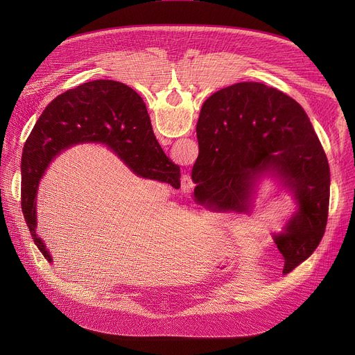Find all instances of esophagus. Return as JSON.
<instances>
[{"instance_id": "34e87169", "label": "esophagus", "mask_w": 355, "mask_h": 355, "mask_svg": "<svg viewBox=\"0 0 355 355\" xmlns=\"http://www.w3.org/2000/svg\"><path fill=\"white\" fill-rule=\"evenodd\" d=\"M189 182H191V180H189Z\"/></svg>"}]
</instances>
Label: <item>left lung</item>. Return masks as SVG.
Instances as JSON below:
<instances>
[{"mask_svg": "<svg viewBox=\"0 0 355 355\" xmlns=\"http://www.w3.org/2000/svg\"><path fill=\"white\" fill-rule=\"evenodd\" d=\"M199 155L191 178L198 202L243 209L260 175L272 173L295 193L297 214L274 241L289 274L323 239L330 168L313 125L295 99L260 83H237L211 95L196 125Z\"/></svg>", "mask_w": 355, "mask_h": 355, "instance_id": "8db88e82", "label": "left lung"}]
</instances>
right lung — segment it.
<instances>
[{
	"label": "right lung",
	"mask_w": 355,
	"mask_h": 355,
	"mask_svg": "<svg viewBox=\"0 0 355 355\" xmlns=\"http://www.w3.org/2000/svg\"><path fill=\"white\" fill-rule=\"evenodd\" d=\"M80 141H103L140 177L180 188V167L160 147L140 95L112 80H95L69 89L50 103L28 137L21 162V207L44 259L52 257L36 236L37 185L49 163Z\"/></svg>",
	"instance_id": "right-lung-1"
}]
</instances>
